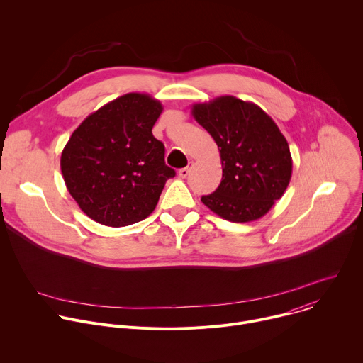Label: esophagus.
I'll return each mask as SVG.
<instances>
[{
	"mask_svg": "<svg viewBox=\"0 0 363 363\" xmlns=\"http://www.w3.org/2000/svg\"><path fill=\"white\" fill-rule=\"evenodd\" d=\"M189 172H191V165H189V167H186V168H182V169H179L178 175H179V178H186V177L189 175Z\"/></svg>",
	"mask_w": 363,
	"mask_h": 363,
	"instance_id": "34e87169",
	"label": "esophagus"
}]
</instances>
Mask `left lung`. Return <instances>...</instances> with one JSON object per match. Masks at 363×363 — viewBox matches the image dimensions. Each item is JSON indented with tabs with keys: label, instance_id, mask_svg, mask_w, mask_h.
Returning <instances> with one entry per match:
<instances>
[{
	"label": "left lung",
	"instance_id": "8db88e82",
	"mask_svg": "<svg viewBox=\"0 0 363 363\" xmlns=\"http://www.w3.org/2000/svg\"><path fill=\"white\" fill-rule=\"evenodd\" d=\"M194 119L216 140L223 179L202 203L231 223L264 217L289 186L293 160L274 121L255 103L220 96L195 103Z\"/></svg>",
	"mask_w": 363,
	"mask_h": 363
}]
</instances>
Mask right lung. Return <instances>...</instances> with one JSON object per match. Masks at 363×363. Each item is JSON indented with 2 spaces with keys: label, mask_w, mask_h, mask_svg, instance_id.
<instances>
[{
  "label": "right lung",
  "mask_w": 363,
  "mask_h": 363,
  "mask_svg": "<svg viewBox=\"0 0 363 363\" xmlns=\"http://www.w3.org/2000/svg\"><path fill=\"white\" fill-rule=\"evenodd\" d=\"M164 111L146 93H126L89 115L66 143L65 184L93 221L125 227L149 217L175 171L152 128Z\"/></svg>",
  "instance_id": "add662e5"
}]
</instances>
